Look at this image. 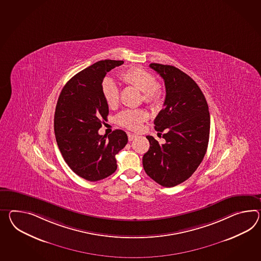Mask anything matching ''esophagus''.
<instances>
[{"instance_id": "esophagus-1", "label": "esophagus", "mask_w": 261, "mask_h": 261, "mask_svg": "<svg viewBox=\"0 0 261 261\" xmlns=\"http://www.w3.org/2000/svg\"><path fill=\"white\" fill-rule=\"evenodd\" d=\"M136 138H137V136H136V135L128 133V140H129V141H132V140H135Z\"/></svg>"}]
</instances>
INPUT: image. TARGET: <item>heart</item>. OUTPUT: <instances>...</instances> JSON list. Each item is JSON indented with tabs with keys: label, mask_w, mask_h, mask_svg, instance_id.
Returning <instances> with one entry per match:
<instances>
[{
	"label": "heart",
	"mask_w": 261,
	"mask_h": 261,
	"mask_svg": "<svg viewBox=\"0 0 261 261\" xmlns=\"http://www.w3.org/2000/svg\"><path fill=\"white\" fill-rule=\"evenodd\" d=\"M121 77L124 83L142 91V100L147 105L154 106L160 102L163 95V89L155 82V78L148 70L140 67H132L123 71ZM102 93L110 108H114L118 105L120 89L113 79L109 77L103 79ZM147 118L146 112L142 109H127L118 115L116 121L123 127L130 130H139Z\"/></svg>",
	"instance_id": "obj_1"
}]
</instances>
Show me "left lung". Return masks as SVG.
<instances>
[{
  "label": "left lung",
  "mask_w": 261,
  "mask_h": 261,
  "mask_svg": "<svg viewBox=\"0 0 261 261\" xmlns=\"http://www.w3.org/2000/svg\"><path fill=\"white\" fill-rule=\"evenodd\" d=\"M163 78L164 108L154 119V129L165 132L164 144L147 136L144 171L159 185L172 188L191 177L201 164L208 145L210 116L202 90L187 73L170 65L150 64Z\"/></svg>",
  "instance_id": "8db88e82"
}]
</instances>
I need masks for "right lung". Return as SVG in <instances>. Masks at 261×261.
I'll use <instances>...</instances> for the list:
<instances>
[{
  "instance_id": "obj_1",
  "label": "right lung",
  "mask_w": 261,
  "mask_h": 261,
  "mask_svg": "<svg viewBox=\"0 0 261 261\" xmlns=\"http://www.w3.org/2000/svg\"><path fill=\"white\" fill-rule=\"evenodd\" d=\"M122 64L110 59L96 62L70 78L58 97L54 121L58 148L70 169L90 182L115 172L116 154L127 144V135L122 130L108 137L98 133L108 115L102 80Z\"/></svg>"
}]
</instances>
